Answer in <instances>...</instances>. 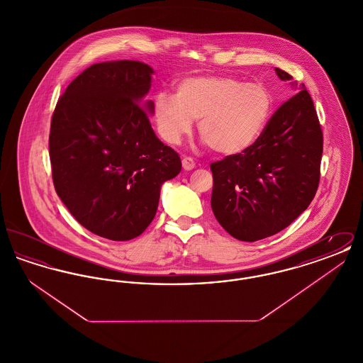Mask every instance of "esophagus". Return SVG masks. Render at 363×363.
Masks as SVG:
<instances>
[{
  "mask_svg": "<svg viewBox=\"0 0 363 363\" xmlns=\"http://www.w3.org/2000/svg\"><path fill=\"white\" fill-rule=\"evenodd\" d=\"M182 167H184V170L190 172V170H193L196 167V163H194V160L191 157H184L182 159Z\"/></svg>",
  "mask_w": 363,
  "mask_h": 363,
  "instance_id": "obj_1",
  "label": "esophagus"
}]
</instances>
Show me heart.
<instances>
[{"label": "heart", "instance_id": "1", "mask_svg": "<svg viewBox=\"0 0 363 363\" xmlns=\"http://www.w3.org/2000/svg\"><path fill=\"white\" fill-rule=\"evenodd\" d=\"M272 92L259 83L230 76H190L174 96L157 94L152 117L159 136L178 145L199 120V133L220 155H241L262 136L274 111Z\"/></svg>", "mask_w": 363, "mask_h": 363}]
</instances>
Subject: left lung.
Segmentation results:
<instances>
[{
    "label": "left lung",
    "mask_w": 363,
    "mask_h": 363,
    "mask_svg": "<svg viewBox=\"0 0 363 363\" xmlns=\"http://www.w3.org/2000/svg\"><path fill=\"white\" fill-rule=\"evenodd\" d=\"M283 82L293 76L275 68ZM271 117L259 141L241 155L211 164L215 218L234 238L275 235L309 207L318 188L323 132L305 84Z\"/></svg>",
    "instance_id": "1"
}]
</instances>
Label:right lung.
<instances>
[{
    "mask_svg": "<svg viewBox=\"0 0 363 363\" xmlns=\"http://www.w3.org/2000/svg\"><path fill=\"white\" fill-rule=\"evenodd\" d=\"M154 69L140 61L94 64L60 98L49 148L54 188L73 218L111 241L138 237L155 218L162 185L181 159L151 126Z\"/></svg>",
    "mask_w": 363,
    "mask_h": 363,
    "instance_id": "right-lung-1",
    "label": "right lung"
}]
</instances>
